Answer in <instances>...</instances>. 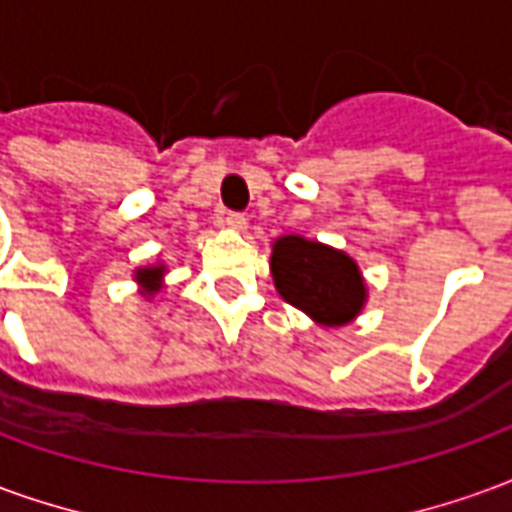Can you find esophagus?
Segmentation results:
<instances>
[{
  "mask_svg": "<svg viewBox=\"0 0 512 512\" xmlns=\"http://www.w3.org/2000/svg\"><path fill=\"white\" fill-rule=\"evenodd\" d=\"M230 230H246V216L244 213H238V211H227L224 213V219H222Z\"/></svg>",
  "mask_w": 512,
  "mask_h": 512,
  "instance_id": "obj_1",
  "label": "esophagus"
}]
</instances>
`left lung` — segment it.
Here are the masks:
<instances>
[{
    "mask_svg": "<svg viewBox=\"0 0 512 512\" xmlns=\"http://www.w3.org/2000/svg\"><path fill=\"white\" fill-rule=\"evenodd\" d=\"M271 277L282 299L321 326L351 323L367 301V285L354 257L301 235L274 241Z\"/></svg>",
    "mask_w": 512,
    "mask_h": 512,
    "instance_id": "8db88e82",
    "label": "left lung"
}]
</instances>
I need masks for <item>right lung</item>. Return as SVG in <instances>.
Listing matches in <instances>:
<instances>
[{"label":"right lung","instance_id":"add662e5","mask_svg":"<svg viewBox=\"0 0 512 512\" xmlns=\"http://www.w3.org/2000/svg\"><path fill=\"white\" fill-rule=\"evenodd\" d=\"M164 274H167V268L164 266H147V268H136L134 279L142 285V293L153 296V293L161 290V279H164Z\"/></svg>","mask_w":512,"mask_h":512}]
</instances>
